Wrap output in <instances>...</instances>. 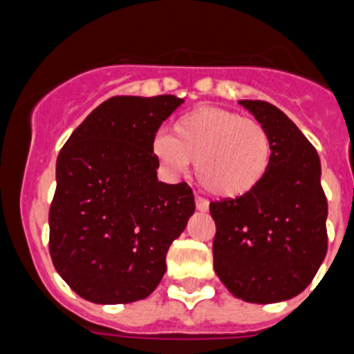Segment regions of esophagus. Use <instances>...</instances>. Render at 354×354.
Wrapping results in <instances>:
<instances>
[{
	"instance_id": "obj_1",
	"label": "esophagus",
	"mask_w": 354,
	"mask_h": 354,
	"mask_svg": "<svg viewBox=\"0 0 354 354\" xmlns=\"http://www.w3.org/2000/svg\"><path fill=\"white\" fill-rule=\"evenodd\" d=\"M195 208L198 209V212H208V201L203 197H195Z\"/></svg>"
}]
</instances>
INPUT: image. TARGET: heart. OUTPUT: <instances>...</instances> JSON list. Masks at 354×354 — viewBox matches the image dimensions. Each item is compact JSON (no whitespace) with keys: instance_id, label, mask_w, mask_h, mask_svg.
Listing matches in <instances>:
<instances>
[{"instance_id":"1","label":"heart","mask_w":354,"mask_h":354,"mask_svg":"<svg viewBox=\"0 0 354 354\" xmlns=\"http://www.w3.org/2000/svg\"><path fill=\"white\" fill-rule=\"evenodd\" d=\"M153 153L171 174L195 162V177L213 197L239 198L266 179L273 160L270 131L224 108H197L153 139Z\"/></svg>"}]
</instances>
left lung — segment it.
<instances>
[{"label":"left lung","mask_w":354,"mask_h":354,"mask_svg":"<svg viewBox=\"0 0 354 354\" xmlns=\"http://www.w3.org/2000/svg\"><path fill=\"white\" fill-rule=\"evenodd\" d=\"M239 104L270 131L273 160L251 194L209 204L213 270L236 299L282 302L311 284L328 251L320 159L282 110L250 99Z\"/></svg>","instance_id":"obj_1"}]
</instances>
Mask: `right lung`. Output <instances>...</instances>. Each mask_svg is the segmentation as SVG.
Here are the masks:
<instances>
[{
    "mask_svg": "<svg viewBox=\"0 0 354 354\" xmlns=\"http://www.w3.org/2000/svg\"><path fill=\"white\" fill-rule=\"evenodd\" d=\"M184 99L118 95L99 104L61 148L48 212L52 262L81 299H146L166 253L195 212L186 183L157 180L153 139Z\"/></svg>",
    "mask_w": 354,
    "mask_h": 354,
    "instance_id": "right-lung-1",
    "label": "right lung"
}]
</instances>
